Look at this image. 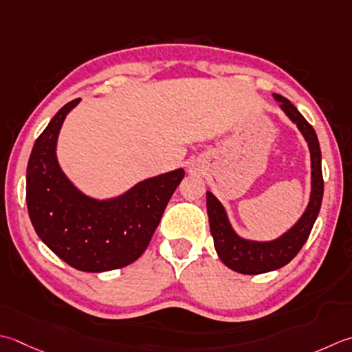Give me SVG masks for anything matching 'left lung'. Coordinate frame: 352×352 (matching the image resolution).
Segmentation results:
<instances>
[{"label": "left lung", "mask_w": 352, "mask_h": 352, "mask_svg": "<svg viewBox=\"0 0 352 352\" xmlns=\"http://www.w3.org/2000/svg\"><path fill=\"white\" fill-rule=\"evenodd\" d=\"M273 96L274 99L280 102V108L298 125L308 142L309 153H311V198H309L308 208L298 224L288 230L285 235L270 241V243H256V241L239 238L233 232L221 203L208 192L206 199H208V215L215 250L219 259L227 267L243 274L267 273L278 270V268L290 263L307 243L316 218L319 215L323 198L322 154L316 131L290 100L280 94Z\"/></svg>", "instance_id": "1"}]
</instances>
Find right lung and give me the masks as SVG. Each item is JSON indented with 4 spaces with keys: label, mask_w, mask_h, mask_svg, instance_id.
I'll use <instances>...</instances> for the list:
<instances>
[{
    "label": "right lung",
    "mask_w": 352,
    "mask_h": 352,
    "mask_svg": "<svg viewBox=\"0 0 352 352\" xmlns=\"http://www.w3.org/2000/svg\"><path fill=\"white\" fill-rule=\"evenodd\" d=\"M79 100L62 107L34 142L27 164L25 199L30 221L48 249L73 268L99 273L142 256L184 170L148 178L108 201L84 195L68 182L56 160L62 122Z\"/></svg>",
    "instance_id": "1"
}]
</instances>
